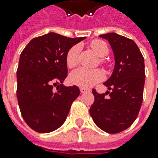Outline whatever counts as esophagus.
Returning <instances> with one entry per match:
<instances>
[{"instance_id":"34e87169","label":"esophagus","mask_w":158,"mask_h":158,"mask_svg":"<svg viewBox=\"0 0 158 158\" xmlns=\"http://www.w3.org/2000/svg\"><path fill=\"white\" fill-rule=\"evenodd\" d=\"M80 91H81V93H86V92H88L89 89H88L80 88Z\"/></svg>"}]
</instances>
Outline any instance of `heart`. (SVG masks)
<instances>
[{"label":"heart","instance_id":"1","mask_svg":"<svg viewBox=\"0 0 158 158\" xmlns=\"http://www.w3.org/2000/svg\"><path fill=\"white\" fill-rule=\"evenodd\" d=\"M90 46L98 56L104 57L109 52L108 46L102 40H93L90 43ZM80 52V46L78 45L72 46L67 52L66 62L67 66L72 69L78 64V57ZM72 84L81 88L88 89L101 82L104 79V73L100 69H88L80 68L71 73L69 76Z\"/></svg>","mask_w":158,"mask_h":158}]
</instances>
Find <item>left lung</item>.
Instances as JSON below:
<instances>
[{"label": "left lung", "mask_w": 158, "mask_h": 158, "mask_svg": "<svg viewBox=\"0 0 158 158\" xmlns=\"http://www.w3.org/2000/svg\"><path fill=\"white\" fill-rule=\"evenodd\" d=\"M99 37L110 43L115 65L112 76L104 82L110 91L99 94L92 89L95 100L89 113L100 129L117 134L133 124L141 109L145 82L144 59L134 40L114 32ZM106 94L109 98H106Z\"/></svg>", "instance_id": "obj_1"}]
</instances>
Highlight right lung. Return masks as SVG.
I'll return each mask as SVG.
<instances>
[{"label": "right lung", "instance_id": "1", "mask_svg": "<svg viewBox=\"0 0 158 158\" xmlns=\"http://www.w3.org/2000/svg\"><path fill=\"white\" fill-rule=\"evenodd\" d=\"M84 39L49 32L31 40L23 50L16 72V96L22 116L34 131L50 133L59 128L80 95L77 86L62 83L68 76L67 52Z\"/></svg>", "mask_w": 158, "mask_h": 158}]
</instances>
